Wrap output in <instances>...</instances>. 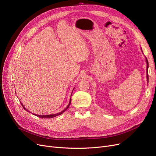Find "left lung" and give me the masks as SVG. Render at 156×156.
<instances>
[{"instance_id": "obj_1", "label": "left lung", "mask_w": 156, "mask_h": 156, "mask_svg": "<svg viewBox=\"0 0 156 156\" xmlns=\"http://www.w3.org/2000/svg\"><path fill=\"white\" fill-rule=\"evenodd\" d=\"M146 62H147V81H149V76H148V68H149V62L148 60L146 58Z\"/></svg>"}]
</instances>
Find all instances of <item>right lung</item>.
I'll return each instance as SVG.
<instances>
[{
    "instance_id": "right-lung-1",
    "label": "right lung",
    "mask_w": 156,
    "mask_h": 156,
    "mask_svg": "<svg viewBox=\"0 0 156 156\" xmlns=\"http://www.w3.org/2000/svg\"><path fill=\"white\" fill-rule=\"evenodd\" d=\"M71 99H70V101H69V104H68V105L67 106V108H66L65 109H64L62 111H61V112H59V113H57V114H50V115H38V114H34L35 116H37V117H39V118H54V117H55V116H59V115H61V114H62L68 108H69V105H70V104H71ZM21 103V102H20ZM21 105L23 106V109H25L27 111H28H28H27V109H26V108L24 107V105H23V104L21 103Z\"/></svg>"
}]
</instances>
